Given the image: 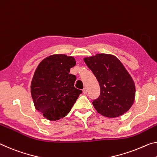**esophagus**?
<instances>
[{
	"label": "esophagus",
	"instance_id": "1",
	"mask_svg": "<svg viewBox=\"0 0 157 157\" xmlns=\"http://www.w3.org/2000/svg\"><path fill=\"white\" fill-rule=\"evenodd\" d=\"M83 93H84L85 94H86L87 92H88V90H87V88H85L83 90Z\"/></svg>",
	"mask_w": 157,
	"mask_h": 157
}]
</instances>
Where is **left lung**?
Masks as SVG:
<instances>
[{"mask_svg": "<svg viewBox=\"0 0 157 157\" xmlns=\"http://www.w3.org/2000/svg\"><path fill=\"white\" fill-rule=\"evenodd\" d=\"M84 61L100 86V95L92 100L97 111L103 116L116 117L129 110L134 101L135 84L121 62L109 54H97Z\"/></svg>", "mask_w": 157, "mask_h": 157, "instance_id": "obj_1", "label": "left lung"}]
</instances>
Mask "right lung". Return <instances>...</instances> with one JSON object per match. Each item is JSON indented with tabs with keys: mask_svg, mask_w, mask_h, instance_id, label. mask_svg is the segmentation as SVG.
I'll return each mask as SVG.
<instances>
[{
	"mask_svg": "<svg viewBox=\"0 0 157 157\" xmlns=\"http://www.w3.org/2000/svg\"><path fill=\"white\" fill-rule=\"evenodd\" d=\"M75 59L65 54L50 56L41 62L31 83L35 109L49 120L65 117L82 90L74 87L76 76L69 74Z\"/></svg>",
	"mask_w": 157,
	"mask_h": 157,
	"instance_id": "obj_1",
	"label": "right lung"
}]
</instances>
